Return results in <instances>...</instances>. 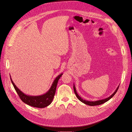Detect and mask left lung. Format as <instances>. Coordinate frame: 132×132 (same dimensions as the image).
<instances>
[{
  "mask_svg": "<svg viewBox=\"0 0 132 132\" xmlns=\"http://www.w3.org/2000/svg\"><path fill=\"white\" fill-rule=\"evenodd\" d=\"M119 86H118V87L117 88V89L116 90V91L114 92V93L112 94V95H111L110 97H109L108 98H106L104 99H102V100H97V101H93V102H91V101H87V100H85L84 99H83L82 98H81L77 93V91H76V87H75V85H73V90H74V92H75V95H76L77 98L80 100V102H81L82 103H83L84 104H86V105H88L89 106H96V105H101V104H104V103L108 102V100H109L111 98H112L114 96L115 94L117 93L118 89H119Z\"/></svg>",
  "mask_w": 132,
  "mask_h": 132,
  "instance_id": "8db88e82",
  "label": "left lung"
}]
</instances>
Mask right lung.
<instances>
[{"instance_id":"1","label":"right lung","mask_w":132,"mask_h":132,"mask_svg":"<svg viewBox=\"0 0 132 132\" xmlns=\"http://www.w3.org/2000/svg\"><path fill=\"white\" fill-rule=\"evenodd\" d=\"M62 75L63 73H62L59 75L57 77H56V78L54 80L51 88H50L47 92H46L43 95L38 96H32L26 95V94L23 93L16 86V85L13 83V80H12L11 76L10 78L12 83L13 84L18 95L23 103L34 108H44L47 107V106H48L52 103L54 97L55 96L58 81Z\"/></svg>"}]
</instances>
